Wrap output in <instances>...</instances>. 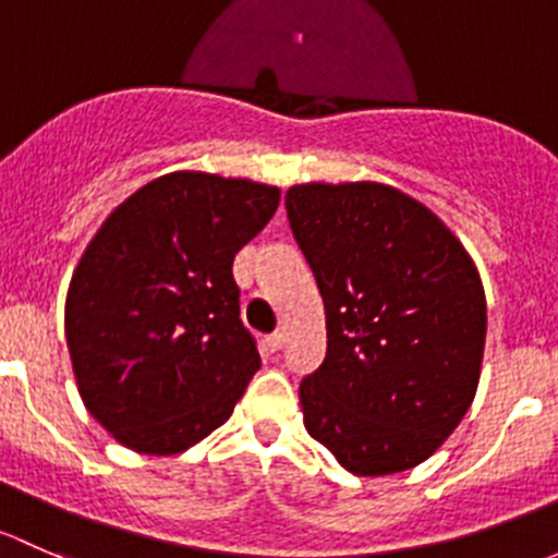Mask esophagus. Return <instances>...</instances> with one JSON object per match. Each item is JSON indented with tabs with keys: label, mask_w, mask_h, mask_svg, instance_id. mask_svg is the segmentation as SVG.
I'll return each instance as SVG.
<instances>
[{
	"label": "esophagus",
	"mask_w": 558,
	"mask_h": 558,
	"mask_svg": "<svg viewBox=\"0 0 558 558\" xmlns=\"http://www.w3.org/2000/svg\"><path fill=\"white\" fill-rule=\"evenodd\" d=\"M281 347H284V332H281V330L271 332V336L266 338V349H268V352H271V354L279 352Z\"/></svg>",
	"instance_id": "1"
}]
</instances>
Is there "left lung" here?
<instances>
[{
    "label": "left lung",
    "instance_id": "1",
    "mask_svg": "<svg viewBox=\"0 0 558 558\" xmlns=\"http://www.w3.org/2000/svg\"><path fill=\"white\" fill-rule=\"evenodd\" d=\"M284 206L327 319L325 363L301 381L308 435L354 475L416 468L478 389L486 295L473 257L381 182L292 185Z\"/></svg>",
    "mask_w": 558,
    "mask_h": 558
}]
</instances>
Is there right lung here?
I'll return each mask as SVG.
<instances>
[{"label":"right lung","instance_id":"1","mask_svg":"<svg viewBox=\"0 0 558 558\" xmlns=\"http://www.w3.org/2000/svg\"><path fill=\"white\" fill-rule=\"evenodd\" d=\"M279 206V187L174 171L123 201L66 292L80 398L125 449L180 453L220 427L260 367L241 325L233 257Z\"/></svg>","mask_w":558,"mask_h":558}]
</instances>
